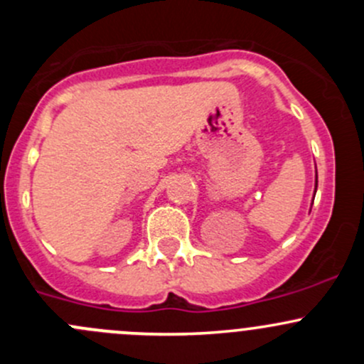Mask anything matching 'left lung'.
I'll return each mask as SVG.
<instances>
[{
    "mask_svg": "<svg viewBox=\"0 0 364 364\" xmlns=\"http://www.w3.org/2000/svg\"><path fill=\"white\" fill-rule=\"evenodd\" d=\"M315 192H317V181H315Z\"/></svg>",
    "mask_w": 364,
    "mask_h": 364,
    "instance_id": "obj_1",
    "label": "left lung"
}]
</instances>
